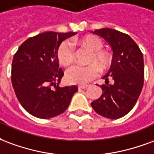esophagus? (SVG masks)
I'll return each instance as SVG.
<instances>
[{"label": "esophagus", "instance_id": "34e87169", "mask_svg": "<svg viewBox=\"0 0 154 154\" xmlns=\"http://www.w3.org/2000/svg\"><path fill=\"white\" fill-rule=\"evenodd\" d=\"M78 88H82V89H84V88H88V85H79Z\"/></svg>", "mask_w": 154, "mask_h": 154}]
</instances>
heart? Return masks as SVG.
Listing matches in <instances>:
<instances>
[{"label": "heart", "instance_id": "obj_1", "mask_svg": "<svg viewBox=\"0 0 154 154\" xmlns=\"http://www.w3.org/2000/svg\"><path fill=\"white\" fill-rule=\"evenodd\" d=\"M80 44L92 51L88 57L87 66L75 65L66 72V81L69 84L84 85L97 77L102 69H106L112 61V57L108 51L103 50L104 43L97 36L89 35L80 40ZM57 60L62 66H69L75 59V47L69 40H65L60 44L57 51ZM99 65L100 66H99Z\"/></svg>", "mask_w": 154, "mask_h": 154}]
</instances>
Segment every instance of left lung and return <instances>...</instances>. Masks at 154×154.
Wrapping results in <instances>:
<instances>
[{
    "label": "left lung",
    "mask_w": 154,
    "mask_h": 154,
    "mask_svg": "<svg viewBox=\"0 0 154 154\" xmlns=\"http://www.w3.org/2000/svg\"><path fill=\"white\" fill-rule=\"evenodd\" d=\"M111 45L113 59L109 71L103 77V94L91 106L100 116L109 119L121 118L130 112L140 97L143 85V54L130 36L112 29L95 30ZM112 78L113 84L108 79Z\"/></svg>",
    "instance_id": "left-lung-1"
}]
</instances>
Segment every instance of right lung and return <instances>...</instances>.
<instances>
[{
	"label": "right lung",
	"instance_id": "1",
	"mask_svg": "<svg viewBox=\"0 0 154 154\" xmlns=\"http://www.w3.org/2000/svg\"><path fill=\"white\" fill-rule=\"evenodd\" d=\"M75 32H45L31 37L14 55L11 82L18 100L33 116L48 119L63 113L78 87H59L64 72L57 48Z\"/></svg>",
	"mask_w": 154,
	"mask_h": 154
}]
</instances>
